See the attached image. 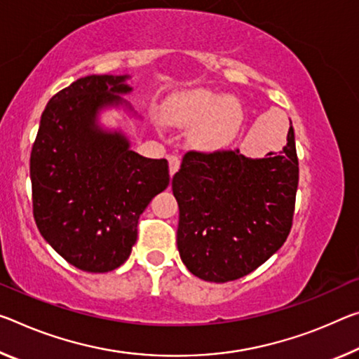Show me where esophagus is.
<instances>
[{
    "label": "esophagus",
    "instance_id": "34e87169",
    "mask_svg": "<svg viewBox=\"0 0 359 359\" xmlns=\"http://www.w3.org/2000/svg\"><path fill=\"white\" fill-rule=\"evenodd\" d=\"M168 161H169V174H170V177H172V175L177 172L180 168V158L177 155H169Z\"/></svg>",
    "mask_w": 359,
    "mask_h": 359
}]
</instances>
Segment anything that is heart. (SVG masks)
<instances>
[{
  "instance_id": "heart-1",
  "label": "heart",
  "mask_w": 359,
  "mask_h": 359,
  "mask_svg": "<svg viewBox=\"0 0 359 359\" xmlns=\"http://www.w3.org/2000/svg\"><path fill=\"white\" fill-rule=\"evenodd\" d=\"M164 118L174 126H191L190 137L198 149L212 151L226 145L241 121L240 104L233 97L190 89L164 104Z\"/></svg>"
}]
</instances>
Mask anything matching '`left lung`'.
Masks as SVG:
<instances>
[{
	"label": "left lung",
	"mask_w": 359,
	"mask_h": 359,
	"mask_svg": "<svg viewBox=\"0 0 359 359\" xmlns=\"http://www.w3.org/2000/svg\"><path fill=\"white\" fill-rule=\"evenodd\" d=\"M297 185L292 126L283 150L264 158H246L240 150L185 153L172 177L184 265L210 283L254 271L286 241Z\"/></svg>",
	"instance_id": "left-lung-1"
}]
</instances>
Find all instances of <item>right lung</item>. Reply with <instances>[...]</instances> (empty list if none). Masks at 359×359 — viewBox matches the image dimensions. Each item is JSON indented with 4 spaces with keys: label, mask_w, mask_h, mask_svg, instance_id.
Here are the masks:
<instances>
[{
    "label": "right lung",
    "mask_w": 359,
    "mask_h": 359,
    "mask_svg": "<svg viewBox=\"0 0 359 359\" xmlns=\"http://www.w3.org/2000/svg\"><path fill=\"white\" fill-rule=\"evenodd\" d=\"M130 76L89 75L57 93L44 108L30 156L33 215L41 236L68 264L105 273L128 260L140 214L169 185L166 159L130 150L121 129L100 113L121 108Z\"/></svg>",
    "instance_id": "1"
}]
</instances>
